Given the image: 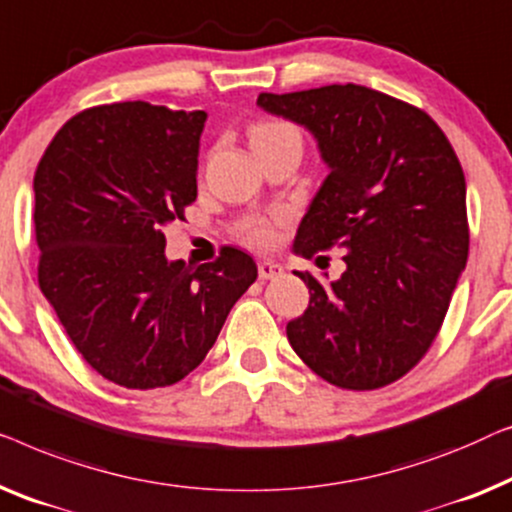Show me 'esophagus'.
<instances>
[{"mask_svg":"<svg viewBox=\"0 0 512 512\" xmlns=\"http://www.w3.org/2000/svg\"><path fill=\"white\" fill-rule=\"evenodd\" d=\"M283 266H280L278 262H271V259H264V262H259L257 264V273H259V278L262 280H271V278H278V276H283Z\"/></svg>","mask_w":512,"mask_h":512,"instance_id":"34e87169","label":"esophagus"}]
</instances>
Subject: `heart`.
<instances>
[{
    "instance_id": "heart-1",
    "label": "heart",
    "mask_w": 512,
    "mask_h": 512,
    "mask_svg": "<svg viewBox=\"0 0 512 512\" xmlns=\"http://www.w3.org/2000/svg\"><path fill=\"white\" fill-rule=\"evenodd\" d=\"M283 139H294L301 141L299 129L292 125V122L285 120H257L250 125V141L255 143H271V141H283ZM283 220L280 213L271 215H253L241 225V236L243 241L250 243V246L257 248H269L273 241H276V229Z\"/></svg>"
}]
</instances>
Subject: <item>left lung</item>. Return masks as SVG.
Segmentation results:
<instances>
[{"mask_svg": "<svg viewBox=\"0 0 512 512\" xmlns=\"http://www.w3.org/2000/svg\"><path fill=\"white\" fill-rule=\"evenodd\" d=\"M257 104L308 127L329 176L294 250H343L327 285L299 271L311 299L287 322L308 369L341 390L406 376L434 343L469 257L462 164L429 113L364 85L273 95Z\"/></svg>", "mask_w": 512, "mask_h": 512, "instance_id": "8db88e82", "label": "left lung"}]
</instances>
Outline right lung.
I'll return each instance as SVG.
<instances>
[{"mask_svg":"<svg viewBox=\"0 0 512 512\" xmlns=\"http://www.w3.org/2000/svg\"><path fill=\"white\" fill-rule=\"evenodd\" d=\"M204 111L118 102L57 129L34 174L39 287L69 341L127 390L174 385L204 362L257 264L225 246L199 266L164 257L197 199Z\"/></svg>","mask_w":512,"mask_h":512,"instance_id":"add662e5","label":"right lung"}]
</instances>
